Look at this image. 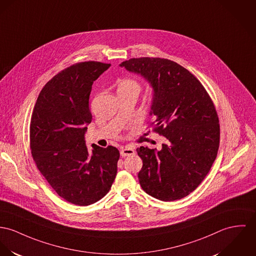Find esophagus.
<instances>
[{
	"label": "esophagus",
	"instance_id": "obj_1",
	"mask_svg": "<svg viewBox=\"0 0 256 256\" xmlns=\"http://www.w3.org/2000/svg\"><path fill=\"white\" fill-rule=\"evenodd\" d=\"M134 153H136V151H134V148H132V147H126V148L122 149L120 152L122 157H128V156L134 155Z\"/></svg>",
	"mask_w": 256,
	"mask_h": 256
}]
</instances>
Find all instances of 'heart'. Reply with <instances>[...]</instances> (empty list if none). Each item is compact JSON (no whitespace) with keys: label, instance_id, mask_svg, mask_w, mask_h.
<instances>
[{"label":"heart","instance_id":"b5f03b06","mask_svg":"<svg viewBox=\"0 0 256 256\" xmlns=\"http://www.w3.org/2000/svg\"><path fill=\"white\" fill-rule=\"evenodd\" d=\"M118 88H134V90H136L138 92H139L140 86H139L138 82H136L134 80L126 79L124 80H122L120 82Z\"/></svg>","mask_w":256,"mask_h":256}]
</instances>
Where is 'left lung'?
Returning <instances> with one entry per match:
<instances>
[{"label": "left lung", "instance_id": "obj_1", "mask_svg": "<svg viewBox=\"0 0 256 256\" xmlns=\"http://www.w3.org/2000/svg\"><path fill=\"white\" fill-rule=\"evenodd\" d=\"M152 88L150 116L155 132L166 138L160 150L141 146L142 189L164 202L193 192L208 174L219 147L214 105L198 80L172 60L132 58L120 64Z\"/></svg>", "mask_w": 256, "mask_h": 256}]
</instances>
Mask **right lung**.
<instances>
[{
    "mask_svg": "<svg viewBox=\"0 0 256 256\" xmlns=\"http://www.w3.org/2000/svg\"><path fill=\"white\" fill-rule=\"evenodd\" d=\"M111 64L88 61L61 71L40 92L31 118L30 147L40 172L65 200L88 206L110 190L117 174L116 147L90 150L92 84Z\"/></svg>",
    "mask_w": 256,
    "mask_h": 256,
    "instance_id": "obj_1",
    "label": "right lung"
}]
</instances>
